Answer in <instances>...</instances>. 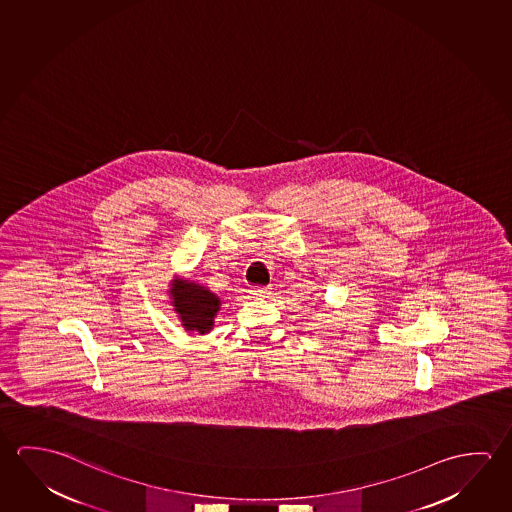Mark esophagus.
<instances>
[{
	"label": "esophagus",
	"instance_id": "obj_1",
	"mask_svg": "<svg viewBox=\"0 0 512 512\" xmlns=\"http://www.w3.org/2000/svg\"><path fill=\"white\" fill-rule=\"evenodd\" d=\"M250 293H252L255 298H264V296H268L269 294V287L255 285V287H252V291H250Z\"/></svg>",
	"mask_w": 512,
	"mask_h": 512
}]
</instances>
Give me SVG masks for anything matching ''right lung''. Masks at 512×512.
I'll return each instance as SVG.
<instances>
[{
    "label": "right lung",
    "mask_w": 512,
    "mask_h": 512,
    "mask_svg": "<svg viewBox=\"0 0 512 512\" xmlns=\"http://www.w3.org/2000/svg\"><path fill=\"white\" fill-rule=\"evenodd\" d=\"M169 300L187 332L209 334L218 316L221 300L205 285L175 277L169 282Z\"/></svg>",
    "instance_id": "add662e5"
}]
</instances>
